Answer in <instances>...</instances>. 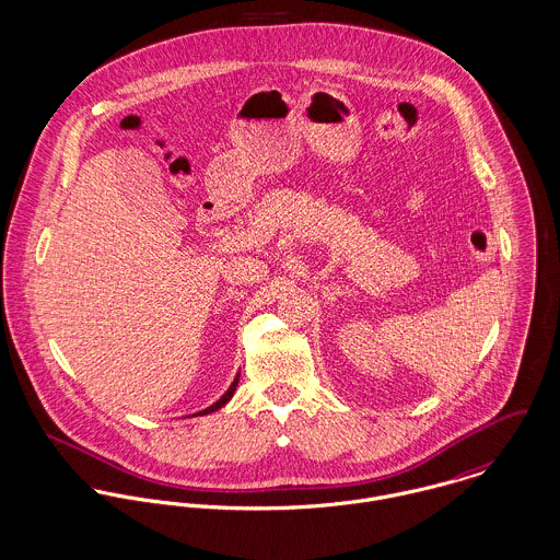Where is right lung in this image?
<instances>
[{"label": "right lung", "mask_w": 560, "mask_h": 560, "mask_svg": "<svg viewBox=\"0 0 560 560\" xmlns=\"http://www.w3.org/2000/svg\"><path fill=\"white\" fill-rule=\"evenodd\" d=\"M237 383H240V374L235 376V381L231 383V387L224 392V396L218 400V402H213L211 407L203 408V410H199V412H195V417H199V415H209V412H213V410H218V408L224 407L231 398H233V394H235V389H237Z\"/></svg>", "instance_id": "right-lung-1"}]
</instances>
